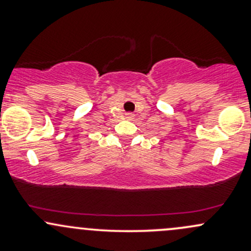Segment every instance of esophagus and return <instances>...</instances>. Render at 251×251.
I'll return each instance as SVG.
<instances>
[{
  "label": "esophagus",
  "mask_w": 251,
  "mask_h": 251,
  "mask_svg": "<svg viewBox=\"0 0 251 251\" xmlns=\"http://www.w3.org/2000/svg\"><path fill=\"white\" fill-rule=\"evenodd\" d=\"M126 117H127V118H128V119H131V118H132V117H133V116H132V114H131V113H128V114H126Z\"/></svg>",
  "instance_id": "1"
}]
</instances>
